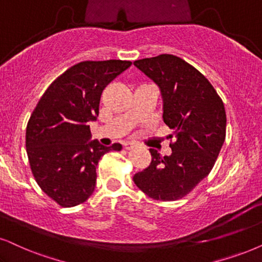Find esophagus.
Segmentation results:
<instances>
[{
	"label": "esophagus",
	"instance_id": "obj_1",
	"mask_svg": "<svg viewBox=\"0 0 262 262\" xmlns=\"http://www.w3.org/2000/svg\"><path fill=\"white\" fill-rule=\"evenodd\" d=\"M134 146H135V142H133V141H127L124 144L125 150H130V148H133Z\"/></svg>",
	"mask_w": 262,
	"mask_h": 262
}]
</instances>
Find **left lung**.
Masks as SVG:
<instances>
[{"label": "left lung", "instance_id": "1", "mask_svg": "<svg viewBox=\"0 0 262 262\" xmlns=\"http://www.w3.org/2000/svg\"><path fill=\"white\" fill-rule=\"evenodd\" d=\"M163 99V121L173 129L171 155L150 148L151 163L133 177L150 198L177 201L213 169L226 137V112L213 85L196 68L171 54L135 60Z\"/></svg>", "mask_w": 262, "mask_h": 262}]
</instances>
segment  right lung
Instances as JSON below:
<instances>
[{
  "label": "right lung",
  "instance_id": "add662e5",
  "mask_svg": "<svg viewBox=\"0 0 262 262\" xmlns=\"http://www.w3.org/2000/svg\"><path fill=\"white\" fill-rule=\"evenodd\" d=\"M132 65L125 60L82 61L55 79L39 99L26 127V152L36 183L61 207L91 197L99 160L121 144L91 141L104 88Z\"/></svg>",
  "mask_w": 262,
  "mask_h": 262
}]
</instances>
